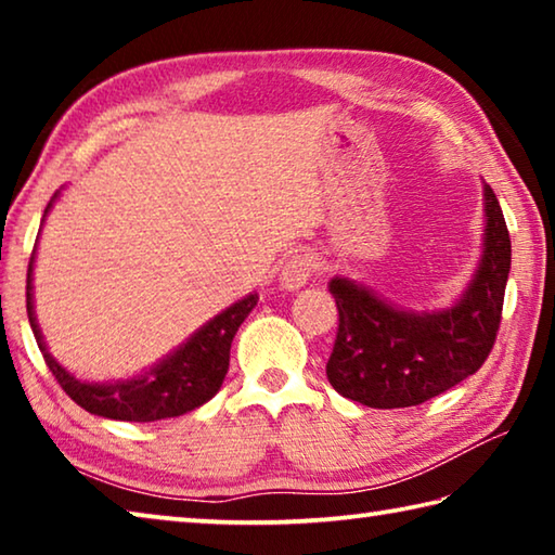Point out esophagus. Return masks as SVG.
<instances>
[{"label": "esophagus", "instance_id": "1", "mask_svg": "<svg viewBox=\"0 0 555 555\" xmlns=\"http://www.w3.org/2000/svg\"><path fill=\"white\" fill-rule=\"evenodd\" d=\"M313 271H315V257L313 255L291 257L279 271V288L291 291V294H294V291L304 288L308 284V279L313 276Z\"/></svg>", "mask_w": 555, "mask_h": 555}]
</instances>
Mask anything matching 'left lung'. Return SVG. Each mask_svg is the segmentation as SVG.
<instances>
[{
  "instance_id": "left-lung-1",
  "label": "left lung",
  "mask_w": 555,
  "mask_h": 555,
  "mask_svg": "<svg viewBox=\"0 0 555 555\" xmlns=\"http://www.w3.org/2000/svg\"><path fill=\"white\" fill-rule=\"evenodd\" d=\"M482 255L463 294L436 311H406L347 276L331 291L340 327L327 379L370 409L418 406L482 367L502 321L512 242L494 191L482 183Z\"/></svg>"
}]
</instances>
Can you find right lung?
I'll use <instances>...</instances> for the list:
<instances>
[{
    "label": "right lung",
    "instance_id": "1",
    "mask_svg": "<svg viewBox=\"0 0 555 555\" xmlns=\"http://www.w3.org/2000/svg\"><path fill=\"white\" fill-rule=\"evenodd\" d=\"M61 191L46 205L43 220L49 218L53 203L59 201ZM41 232V230H39ZM39 247V244H36ZM36 247L29 261V274H26V313L43 360L59 379L63 391L90 413L102 418L115 421H134V424H149V421L176 418L208 403L220 391L224 374L230 367V347L232 337L240 331L251 311H255L259 296L249 294L237 304L224 308L222 313L210 318L201 325L185 343L168 352L164 360L154 362L152 367L134 374L127 379H107V382H86L78 379L63 364L55 360L46 347L39 321L34 311V264Z\"/></svg>",
    "mask_w": 555,
    "mask_h": 555
}]
</instances>
